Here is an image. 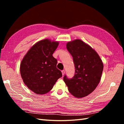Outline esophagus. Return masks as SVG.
I'll use <instances>...</instances> for the list:
<instances>
[{
	"label": "esophagus",
	"instance_id": "1",
	"mask_svg": "<svg viewBox=\"0 0 124 124\" xmlns=\"http://www.w3.org/2000/svg\"><path fill=\"white\" fill-rule=\"evenodd\" d=\"M62 76H63V75H64L65 73V70H62Z\"/></svg>",
	"mask_w": 124,
	"mask_h": 124
}]
</instances>
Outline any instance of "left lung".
Returning a JSON list of instances; mask_svg holds the SVG:
<instances>
[{
    "label": "left lung",
    "mask_w": 124,
    "mask_h": 124,
    "mask_svg": "<svg viewBox=\"0 0 124 124\" xmlns=\"http://www.w3.org/2000/svg\"><path fill=\"white\" fill-rule=\"evenodd\" d=\"M66 47L72 56L76 70L72 78L65 76L63 81L74 97L80 98L87 96L99 83L103 62L95 50L80 39L70 41Z\"/></svg>",
    "instance_id": "left-lung-1"
}]
</instances>
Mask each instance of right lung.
Wrapping results in <instances>:
<instances>
[{"label": "right lung", "mask_w": 124, "mask_h": 124, "mask_svg": "<svg viewBox=\"0 0 124 124\" xmlns=\"http://www.w3.org/2000/svg\"><path fill=\"white\" fill-rule=\"evenodd\" d=\"M57 41L44 39L30 48L20 65V73L24 84L38 95L49 92L62 77L56 68L57 61L53 55L58 47Z\"/></svg>", "instance_id": "right-lung-1"}]
</instances>
